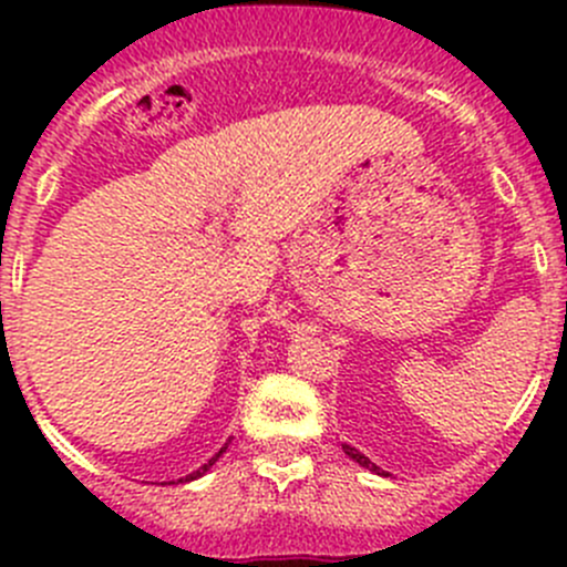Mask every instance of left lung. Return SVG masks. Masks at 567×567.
Masks as SVG:
<instances>
[{
	"mask_svg": "<svg viewBox=\"0 0 567 567\" xmlns=\"http://www.w3.org/2000/svg\"><path fill=\"white\" fill-rule=\"evenodd\" d=\"M342 453H346L348 458H353V461H357L359 466H364V468H370V472H375V474H384V477H390V474H386V472H381V468L375 466V463L370 461L368 455H362V453H359L357 447H351V444H342Z\"/></svg>",
	"mask_w": 567,
	"mask_h": 567,
	"instance_id": "8db88e82",
	"label": "left lung"
}]
</instances>
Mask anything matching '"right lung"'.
<instances>
[{
    "label": "right lung",
    "instance_id": "obj_1",
    "mask_svg": "<svg viewBox=\"0 0 567 567\" xmlns=\"http://www.w3.org/2000/svg\"><path fill=\"white\" fill-rule=\"evenodd\" d=\"M227 444H230V442H227ZM227 444H225V447H221V450H219V453H216V455H214V458H210L208 463H203V466H199V468H197V472L186 474V477H181V480H177V483H192V480L203 477V474H205V472H210V466H214V463H216V461H219V458H221V455H225ZM173 483H175V480H173Z\"/></svg>",
    "mask_w": 567,
    "mask_h": 567
}]
</instances>
